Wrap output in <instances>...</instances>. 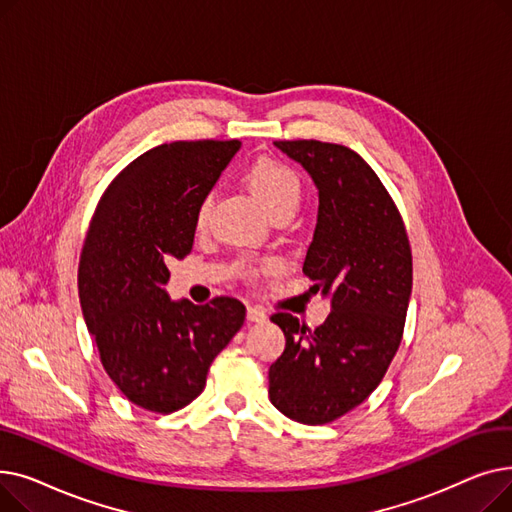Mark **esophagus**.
<instances>
[{"label":"esophagus","mask_w":512,"mask_h":512,"mask_svg":"<svg viewBox=\"0 0 512 512\" xmlns=\"http://www.w3.org/2000/svg\"><path fill=\"white\" fill-rule=\"evenodd\" d=\"M267 319V313L257 307V305H249L247 307V321H251V324H259V321H265Z\"/></svg>","instance_id":"obj_1"}]
</instances>
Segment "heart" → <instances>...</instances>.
<instances>
[{"instance_id": "heart-1", "label": "heart", "mask_w": 512, "mask_h": 512, "mask_svg": "<svg viewBox=\"0 0 512 512\" xmlns=\"http://www.w3.org/2000/svg\"><path fill=\"white\" fill-rule=\"evenodd\" d=\"M247 182L257 201L270 211L276 213L280 209H297L301 201V180L284 161L261 157L247 172ZM213 207V195H205L197 207L195 224L197 228H205L209 213Z\"/></svg>"}]
</instances>
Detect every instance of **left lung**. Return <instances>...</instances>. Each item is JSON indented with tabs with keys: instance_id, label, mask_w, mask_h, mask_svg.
<instances>
[{
	"instance_id": "obj_1",
	"label": "left lung",
	"mask_w": 512,
	"mask_h": 512,
	"mask_svg": "<svg viewBox=\"0 0 512 512\" xmlns=\"http://www.w3.org/2000/svg\"><path fill=\"white\" fill-rule=\"evenodd\" d=\"M311 176L319 207L303 272L330 299L309 330L290 313L272 315L286 336L270 367V400L288 419L330 423L380 386L405 330L413 257L400 213L367 161L321 141H276Z\"/></svg>"
}]
</instances>
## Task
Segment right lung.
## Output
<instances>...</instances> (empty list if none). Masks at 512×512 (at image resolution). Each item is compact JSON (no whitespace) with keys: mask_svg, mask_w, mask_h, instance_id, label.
I'll list each match as a JSON object with an SVG mask.
<instances>
[{"mask_svg":"<svg viewBox=\"0 0 512 512\" xmlns=\"http://www.w3.org/2000/svg\"><path fill=\"white\" fill-rule=\"evenodd\" d=\"M240 141H176L149 149L107 186L78 265V294L101 363L141 409L172 413L245 324V305L172 301L168 263L193 249L199 203Z\"/></svg>","mask_w":512,"mask_h":512,"instance_id":"right-lung-1","label":"right lung"}]
</instances>
